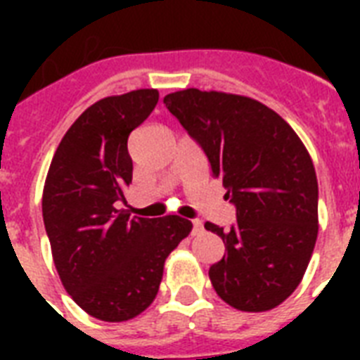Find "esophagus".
<instances>
[{
	"instance_id": "1",
	"label": "esophagus",
	"mask_w": 360,
	"mask_h": 360,
	"mask_svg": "<svg viewBox=\"0 0 360 360\" xmlns=\"http://www.w3.org/2000/svg\"><path fill=\"white\" fill-rule=\"evenodd\" d=\"M203 231V224H202V220H192V233L194 236H198V233H202Z\"/></svg>"
}]
</instances>
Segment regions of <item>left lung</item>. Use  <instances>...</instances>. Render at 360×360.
<instances>
[{"instance_id": "8db88e82", "label": "left lung", "mask_w": 360, "mask_h": 360, "mask_svg": "<svg viewBox=\"0 0 360 360\" xmlns=\"http://www.w3.org/2000/svg\"><path fill=\"white\" fill-rule=\"evenodd\" d=\"M192 140L202 147L213 177L236 205L226 254L209 269L222 301L243 312H265L295 291L318 239V179L295 130L254 98L219 91L164 97Z\"/></svg>"}]
</instances>
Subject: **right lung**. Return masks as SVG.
Instances as JSON below:
<instances>
[{
    "instance_id": "add662e5",
    "label": "right lung",
    "mask_w": 360,
    "mask_h": 360,
    "mask_svg": "<svg viewBox=\"0 0 360 360\" xmlns=\"http://www.w3.org/2000/svg\"><path fill=\"white\" fill-rule=\"evenodd\" d=\"M157 103V89H138L89 106L63 136L44 183L42 219L59 278L103 321H127L151 304L166 257L192 230L177 214L130 219L117 209L132 181L127 141Z\"/></svg>"
}]
</instances>
